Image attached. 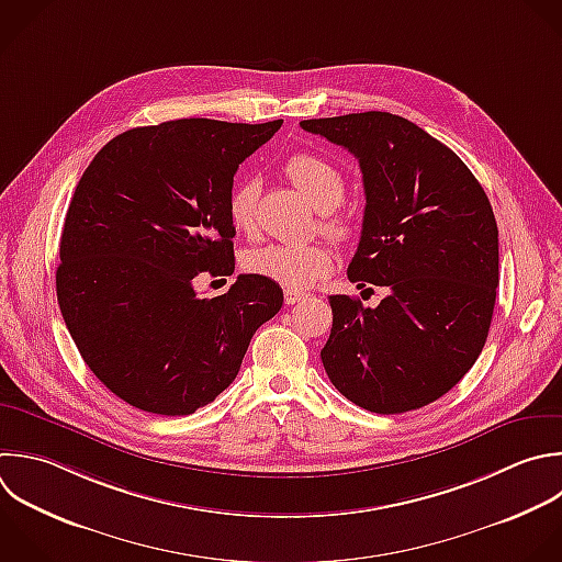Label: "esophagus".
I'll return each mask as SVG.
<instances>
[{"mask_svg":"<svg viewBox=\"0 0 562 562\" xmlns=\"http://www.w3.org/2000/svg\"><path fill=\"white\" fill-rule=\"evenodd\" d=\"M305 296H307L305 292H299V290H292V288H285V292H283V301H285V305H294V303L303 301Z\"/></svg>","mask_w":562,"mask_h":562,"instance_id":"34e87169","label":"esophagus"}]
</instances>
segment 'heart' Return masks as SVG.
<instances>
[{
	"label": "heart",
	"mask_w": 562,
	"mask_h": 562,
	"mask_svg": "<svg viewBox=\"0 0 562 562\" xmlns=\"http://www.w3.org/2000/svg\"><path fill=\"white\" fill-rule=\"evenodd\" d=\"M285 176L310 200L316 211L325 213L323 228L334 239H349L353 224L349 215L334 213L342 202L347 182L338 167L316 154H294L283 165ZM259 182L252 178L233 184L226 202L228 220L235 231L252 235L257 231ZM331 250L325 244H266L244 257V268L292 290H303L331 270Z\"/></svg>",
	"instance_id": "b5f03b06"
}]
</instances>
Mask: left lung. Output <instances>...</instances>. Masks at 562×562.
I'll list each match as a JSON object with an SVG mask.
<instances>
[{"instance_id":"1","label":"left lung","mask_w":562,"mask_h":562,"mask_svg":"<svg viewBox=\"0 0 562 562\" xmlns=\"http://www.w3.org/2000/svg\"><path fill=\"white\" fill-rule=\"evenodd\" d=\"M301 127L358 158L367 206L347 277L386 290L378 307L329 296L323 367L371 413L422 408L468 373L490 331L498 285L490 200L454 151L402 116L364 112Z\"/></svg>"}]
</instances>
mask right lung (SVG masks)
Masks as SVG:
<instances>
[{"mask_svg":"<svg viewBox=\"0 0 562 562\" xmlns=\"http://www.w3.org/2000/svg\"><path fill=\"white\" fill-rule=\"evenodd\" d=\"M281 123L136 127L110 140L79 180L57 299L81 358L127 404L156 415L206 406L281 310L279 283L259 274H239L213 299L193 288L202 272H235L233 178Z\"/></svg>","mask_w":562,"mask_h":562,"instance_id":"1","label":"right lung"}]
</instances>
